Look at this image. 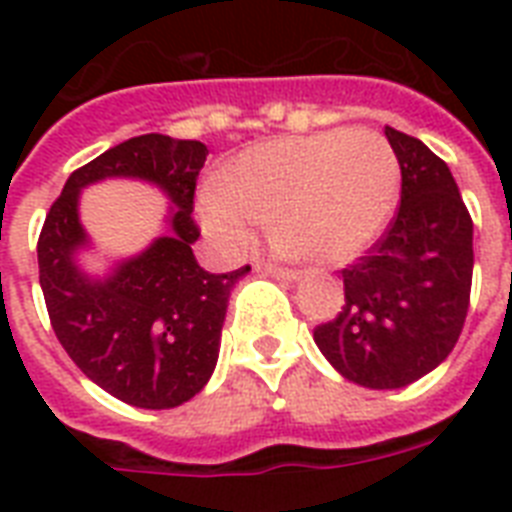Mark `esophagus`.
Segmentation results:
<instances>
[{"label": "esophagus", "mask_w": 512, "mask_h": 512, "mask_svg": "<svg viewBox=\"0 0 512 512\" xmlns=\"http://www.w3.org/2000/svg\"><path fill=\"white\" fill-rule=\"evenodd\" d=\"M255 268H257V271H263V273H273V276H281V279H287V281L297 279L295 268H284V265L271 263V260H257Z\"/></svg>", "instance_id": "obj_1"}]
</instances>
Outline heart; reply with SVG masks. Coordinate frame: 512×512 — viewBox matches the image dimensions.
Returning <instances> with one entry per match:
<instances>
[{
  "mask_svg": "<svg viewBox=\"0 0 512 512\" xmlns=\"http://www.w3.org/2000/svg\"><path fill=\"white\" fill-rule=\"evenodd\" d=\"M401 188L396 151L372 130H327L249 148L201 196V220L244 252L257 223L316 263H348L388 228Z\"/></svg>",
  "mask_w": 512,
  "mask_h": 512,
  "instance_id": "obj_1",
  "label": "heart"
}]
</instances>
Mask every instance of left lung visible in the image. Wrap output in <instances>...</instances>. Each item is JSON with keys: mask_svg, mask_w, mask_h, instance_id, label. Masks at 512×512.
<instances>
[{"mask_svg": "<svg viewBox=\"0 0 512 512\" xmlns=\"http://www.w3.org/2000/svg\"><path fill=\"white\" fill-rule=\"evenodd\" d=\"M401 204L380 239L342 268L345 303L313 340L342 377L393 390L433 372L460 340L473 284V220L444 159L385 127Z\"/></svg>", "mask_w": 512, "mask_h": 512, "instance_id": "obj_1", "label": "left lung"}]
</instances>
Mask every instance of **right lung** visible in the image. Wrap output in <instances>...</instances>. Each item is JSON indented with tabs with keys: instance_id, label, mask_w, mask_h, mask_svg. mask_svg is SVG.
<instances>
[{
	"instance_id": "1",
	"label": "right lung",
	"mask_w": 512,
	"mask_h": 512,
	"mask_svg": "<svg viewBox=\"0 0 512 512\" xmlns=\"http://www.w3.org/2000/svg\"><path fill=\"white\" fill-rule=\"evenodd\" d=\"M199 140L140 135L108 148L63 185L39 233V284L55 337L95 385L140 409H172L212 377L228 295L249 265L231 273L204 271L191 244L196 177L207 162ZM103 176L156 182L176 204L170 237L157 240L103 282L73 263L86 243L75 204L84 184Z\"/></svg>"
}]
</instances>
